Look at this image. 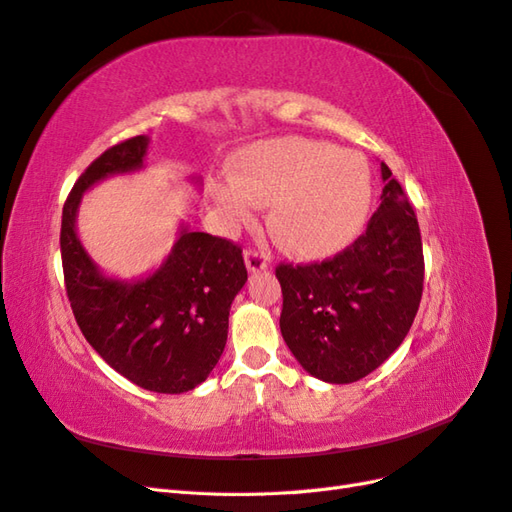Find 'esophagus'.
<instances>
[{
	"label": "esophagus",
	"mask_w": 512,
	"mask_h": 512,
	"mask_svg": "<svg viewBox=\"0 0 512 512\" xmlns=\"http://www.w3.org/2000/svg\"><path fill=\"white\" fill-rule=\"evenodd\" d=\"M243 258H245V267L250 269V271H254V273L262 271V269L269 265L267 256L262 254L260 250H256V247H247V250L243 252Z\"/></svg>",
	"instance_id": "1"
}]
</instances>
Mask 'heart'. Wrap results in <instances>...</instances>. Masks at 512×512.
<instances>
[{"mask_svg": "<svg viewBox=\"0 0 512 512\" xmlns=\"http://www.w3.org/2000/svg\"><path fill=\"white\" fill-rule=\"evenodd\" d=\"M371 175L363 156L309 138H277L243 153L235 179L215 188L230 226L267 207L269 232L288 254L314 260L346 247L369 211Z\"/></svg>", "mask_w": 512, "mask_h": 512, "instance_id": "heart-1", "label": "heart"}]
</instances>
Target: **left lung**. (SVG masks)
<instances>
[{"label": "left lung", "mask_w": 512, "mask_h": 512, "mask_svg": "<svg viewBox=\"0 0 512 512\" xmlns=\"http://www.w3.org/2000/svg\"><path fill=\"white\" fill-rule=\"evenodd\" d=\"M380 168V207L359 239L333 258L275 267L284 342L324 382H356L380 367L404 342L421 305V228L391 168Z\"/></svg>", "instance_id": "obj_1"}]
</instances>
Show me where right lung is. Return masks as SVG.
I'll use <instances>...</instances> for the list:
<instances>
[{
  "label": "right lung",
  "mask_w": 512,
  "mask_h": 512,
  "mask_svg": "<svg viewBox=\"0 0 512 512\" xmlns=\"http://www.w3.org/2000/svg\"><path fill=\"white\" fill-rule=\"evenodd\" d=\"M147 136L108 147L76 179L61 213V265L76 324L123 378L153 393L205 382L226 346L228 314L247 280L241 247L181 230L164 265L141 282L104 277L76 237V209L96 181L143 166Z\"/></svg>",
  "instance_id": "1"
}]
</instances>
